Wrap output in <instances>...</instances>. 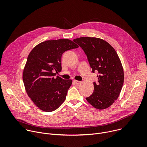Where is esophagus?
<instances>
[{
	"instance_id": "1",
	"label": "esophagus",
	"mask_w": 147,
	"mask_h": 147,
	"mask_svg": "<svg viewBox=\"0 0 147 147\" xmlns=\"http://www.w3.org/2000/svg\"><path fill=\"white\" fill-rule=\"evenodd\" d=\"M73 81H74V82L76 84H77V85L80 84L81 83V81H77V80H74Z\"/></svg>"
}]
</instances>
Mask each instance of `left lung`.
<instances>
[{
	"label": "left lung",
	"mask_w": 147,
	"mask_h": 147,
	"mask_svg": "<svg viewBox=\"0 0 147 147\" xmlns=\"http://www.w3.org/2000/svg\"><path fill=\"white\" fill-rule=\"evenodd\" d=\"M73 41L84 51L92 71L99 73L98 82H94V92L86 100L98 109L109 107L118 98L124 82L123 68L117 52L100 38L84 36Z\"/></svg>",
	"instance_id": "left-lung-1"
}]
</instances>
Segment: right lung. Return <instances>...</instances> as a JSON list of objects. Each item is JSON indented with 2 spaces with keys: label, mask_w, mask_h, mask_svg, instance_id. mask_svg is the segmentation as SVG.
<instances>
[{
  "label": "right lung",
  "mask_w": 147,
  "mask_h": 147,
  "mask_svg": "<svg viewBox=\"0 0 147 147\" xmlns=\"http://www.w3.org/2000/svg\"><path fill=\"white\" fill-rule=\"evenodd\" d=\"M78 48L68 39L48 40L30 52L23 73L27 95L44 112H52L65 100L71 80L55 76L61 70V59L65 51Z\"/></svg>",
  "instance_id": "right-lung-1"
}]
</instances>
